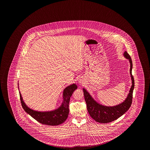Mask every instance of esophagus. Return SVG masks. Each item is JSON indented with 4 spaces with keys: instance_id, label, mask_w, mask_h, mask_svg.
Wrapping results in <instances>:
<instances>
[{
    "instance_id": "34e87169",
    "label": "esophagus",
    "mask_w": 150,
    "mask_h": 150,
    "mask_svg": "<svg viewBox=\"0 0 150 150\" xmlns=\"http://www.w3.org/2000/svg\"><path fill=\"white\" fill-rule=\"evenodd\" d=\"M79 83H83V81H79Z\"/></svg>"
}]
</instances>
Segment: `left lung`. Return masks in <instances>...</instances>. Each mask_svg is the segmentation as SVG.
Here are the masks:
<instances>
[{
	"mask_svg": "<svg viewBox=\"0 0 150 150\" xmlns=\"http://www.w3.org/2000/svg\"><path fill=\"white\" fill-rule=\"evenodd\" d=\"M123 55L127 59H129L130 62V73L132 80V86L127 98L123 103L117 106L112 107L103 106L97 103L92 98L88 92L85 89L83 88L84 98L87 105V110L91 117L98 122L106 123L115 120L127 112L131 105L133 91L134 87V80L132 75V62L127 52H125Z\"/></svg>",
	"mask_w": 150,
	"mask_h": 150,
	"instance_id": "obj_1",
	"label": "left lung"
}]
</instances>
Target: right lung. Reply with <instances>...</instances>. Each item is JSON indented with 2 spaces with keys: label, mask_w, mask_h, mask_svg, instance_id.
Instances as JSON below:
<instances>
[{
  "label": "right lung",
  "mask_w": 150,
  "mask_h": 150,
  "mask_svg": "<svg viewBox=\"0 0 150 150\" xmlns=\"http://www.w3.org/2000/svg\"><path fill=\"white\" fill-rule=\"evenodd\" d=\"M77 88V85L73 83L64 89L63 93V101L61 106L54 110L42 112L32 110L25 105L23 100L21 94L19 92L20 101L22 108L25 111L39 122L49 125H59L64 122L68 117L70 98L74 91Z\"/></svg>",
  "instance_id": "right-lung-1"
}]
</instances>
